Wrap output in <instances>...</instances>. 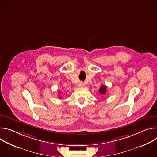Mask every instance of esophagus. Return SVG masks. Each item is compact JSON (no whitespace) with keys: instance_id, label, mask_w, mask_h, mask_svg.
<instances>
[{"instance_id":"1","label":"esophagus","mask_w":157,"mask_h":157,"mask_svg":"<svg viewBox=\"0 0 157 157\" xmlns=\"http://www.w3.org/2000/svg\"><path fill=\"white\" fill-rule=\"evenodd\" d=\"M78 86H79V87H84V83H83L82 81H80V82H79V84H78Z\"/></svg>"}]
</instances>
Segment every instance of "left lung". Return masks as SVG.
Wrapping results in <instances>:
<instances>
[{"mask_svg": "<svg viewBox=\"0 0 157 157\" xmlns=\"http://www.w3.org/2000/svg\"><path fill=\"white\" fill-rule=\"evenodd\" d=\"M99 91V93L101 95L105 94L107 92V86H101Z\"/></svg>", "mask_w": 157, "mask_h": 157, "instance_id": "8db88e82", "label": "left lung"}]
</instances>
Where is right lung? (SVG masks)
I'll return each instance as SVG.
<instances>
[{
	"label": "right lung",
	"instance_id": "obj_1",
	"mask_svg": "<svg viewBox=\"0 0 157 157\" xmlns=\"http://www.w3.org/2000/svg\"><path fill=\"white\" fill-rule=\"evenodd\" d=\"M60 98H61V97H60Z\"/></svg>",
	"mask_w": 157,
	"mask_h": 157
}]
</instances>
